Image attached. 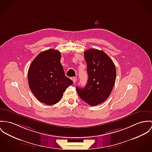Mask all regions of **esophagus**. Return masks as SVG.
Instances as JSON below:
<instances>
[{
	"mask_svg": "<svg viewBox=\"0 0 152 152\" xmlns=\"http://www.w3.org/2000/svg\"><path fill=\"white\" fill-rule=\"evenodd\" d=\"M72 80V81H73L74 83H76V81H77V77H73Z\"/></svg>",
	"mask_w": 152,
	"mask_h": 152,
	"instance_id": "esophagus-1",
	"label": "esophagus"
}]
</instances>
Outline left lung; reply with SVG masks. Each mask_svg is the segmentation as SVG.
Returning a JSON list of instances; mask_svg holds the SVG:
<instances>
[{
  "mask_svg": "<svg viewBox=\"0 0 152 152\" xmlns=\"http://www.w3.org/2000/svg\"><path fill=\"white\" fill-rule=\"evenodd\" d=\"M84 57L88 80L83 88L77 87V92L90 106H96L110 96L115 81L116 69L110 57L102 50L90 49L85 51Z\"/></svg>",
  "mask_w": 152,
  "mask_h": 152,
  "instance_id": "obj_1",
  "label": "left lung"
}]
</instances>
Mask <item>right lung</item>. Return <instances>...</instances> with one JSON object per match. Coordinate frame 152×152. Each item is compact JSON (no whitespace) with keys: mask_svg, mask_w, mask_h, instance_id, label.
Masks as SVG:
<instances>
[{"mask_svg":"<svg viewBox=\"0 0 152 152\" xmlns=\"http://www.w3.org/2000/svg\"><path fill=\"white\" fill-rule=\"evenodd\" d=\"M61 53L55 49L41 52L31 63L28 72L29 88L42 103H58L73 81L66 77L60 63Z\"/></svg>","mask_w":152,"mask_h":152,"instance_id":"add662e5","label":"right lung"}]
</instances>
